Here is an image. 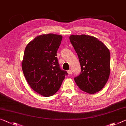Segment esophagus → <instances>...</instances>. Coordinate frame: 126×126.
<instances>
[{"instance_id":"1","label":"esophagus","mask_w":126,"mask_h":126,"mask_svg":"<svg viewBox=\"0 0 126 126\" xmlns=\"http://www.w3.org/2000/svg\"><path fill=\"white\" fill-rule=\"evenodd\" d=\"M67 72H68V75H71V74L72 73V71L70 70V69Z\"/></svg>"}]
</instances>
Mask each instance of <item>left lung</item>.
<instances>
[{
	"mask_svg": "<svg viewBox=\"0 0 126 126\" xmlns=\"http://www.w3.org/2000/svg\"><path fill=\"white\" fill-rule=\"evenodd\" d=\"M69 40L77 54L81 68V73L74 79L75 82L87 93L100 91L110 75L109 49L97 38L87 35H71Z\"/></svg>",
	"mask_w": 126,
	"mask_h": 126,
	"instance_id": "1",
	"label": "left lung"
}]
</instances>
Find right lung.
I'll return each instance as SVG.
<instances>
[{"label": "right lung", "mask_w": 126, "mask_h": 126, "mask_svg": "<svg viewBox=\"0 0 126 126\" xmlns=\"http://www.w3.org/2000/svg\"><path fill=\"white\" fill-rule=\"evenodd\" d=\"M62 39L61 35L53 33L40 35L25 50L22 62L24 76L31 88L44 96L55 94L68 75L60 68L57 57Z\"/></svg>", "instance_id": "right-lung-1"}]
</instances>
